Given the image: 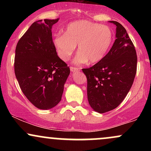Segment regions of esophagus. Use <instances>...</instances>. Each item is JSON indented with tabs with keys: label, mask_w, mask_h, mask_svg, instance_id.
I'll return each instance as SVG.
<instances>
[{
	"label": "esophagus",
	"mask_w": 151,
	"mask_h": 151,
	"mask_svg": "<svg viewBox=\"0 0 151 151\" xmlns=\"http://www.w3.org/2000/svg\"><path fill=\"white\" fill-rule=\"evenodd\" d=\"M70 70L71 72H77V71H79V69L77 68V67H70Z\"/></svg>",
	"instance_id": "esophagus-1"
}]
</instances>
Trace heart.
Returning <instances> with one entry per match:
<instances>
[{
  "instance_id": "b5f03b06",
  "label": "heart",
  "mask_w": 151,
  "mask_h": 151,
  "mask_svg": "<svg viewBox=\"0 0 151 151\" xmlns=\"http://www.w3.org/2000/svg\"><path fill=\"white\" fill-rule=\"evenodd\" d=\"M113 37L112 30L108 26L88 20H77L67 26L64 35L55 36L53 44L62 61L70 60L77 45L78 53L74 63L84 65L89 62L95 64L106 56L111 46Z\"/></svg>"
}]
</instances>
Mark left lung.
<instances>
[{
  "mask_svg": "<svg viewBox=\"0 0 151 151\" xmlns=\"http://www.w3.org/2000/svg\"><path fill=\"white\" fill-rule=\"evenodd\" d=\"M113 46L100 62L82 69L87 79V98L95 111L103 114L116 109L129 93L136 74L137 55L126 29L116 21Z\"/></svg>",
  "mask_w": 151,
  "mask_h": 151,
  "instance_id": "obj_1",
  "label": "left lung"
}]
</instances>
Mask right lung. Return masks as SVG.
Instances as JSON below:
<instances>
[{
  "instance_id": "right-lung-1",
  "label": "right lung",
  "mask_w": 151,
  "mask_h": 151,
  "mask_svg": "<svg viewBox=\"0 0 151 151\" xmlns=\"http://www.w3.org/2000/svg\"><path fill=\"white\" fill-rule=\"evenodd\" d=\"M45 19L33 22L15 49V74L22 93L35 106L47 110L61 101L70 67L58 57L52 37L58 22Z\"/></svg>"
}]
</instances>
